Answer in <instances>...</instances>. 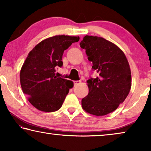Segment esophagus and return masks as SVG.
I'll list each match as a JSON object with an SVG mask.
<instances>
[{"label": "esophagus", "mask_w": 151, "mask_h": 151, "mask_svg": "<svg viewBox=\"0 0 151 151\" xmlns=\"http://www.w3.org/2000/svg\"><path fill=\"white\" fill-rule=\"evenodd\" d=\"M80 83H81V81H80V80L74 81V86H77V85L80 84Z\"/></svg>", "instance_id": "34e87169"}]
</instances>
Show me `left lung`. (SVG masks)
Here are the masks:
<instances>
[{"instance_id": "left-lung-1", "label": "left lung", "mask_w": 151, "mask_h": 151, "mask_svg": "<svg viewBox=\"0 0 151 151\" xmlns=\"http://www.w3.org/2000/svg\"><path fill=\"white\" fill-rule=\"evenodd\" d=\"M80 45L93 63L92 68L99 73L98 77L87 80L88 94L82 99L83 110L95 116L112 112L125 100L132 87L125 54L114 43L97 36L86 35Z\"/></svg>"}]
</instances>
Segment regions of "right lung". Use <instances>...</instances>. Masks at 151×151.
<instances>
[{
  "instance_id": "1",
  "label": "right lung",
  "mask_w": 151,
  "mask_h": 151,
  "mask_svg": "<svg viewBox=\"0 0 151 151\" xmlns=\"http://www.w3.org/2000/svg\"><path fill=\"white\" fill-rule=\"evenodd\" d=\"M79 37L56 35L37 44L28 53L22 67L19 79L23 93L37 110L52 112L59 110L73 82L55 76L63 66V52Z\"/></svg>"
}]
</instances>
